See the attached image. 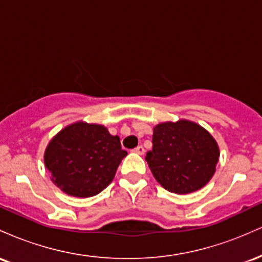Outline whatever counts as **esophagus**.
Wrapping results in <instances>:
<instances>
[{"mask_svg":"<svg viewBox=\"0 0 262 262\" xmlns=\"http://www.w3.org/2000/svg\"><path fill=\"white\" fill-rule=\"evenodd\" d=\"M133 151L137 152V154H139V155H143L144 152H145V149H144L141 145H139V146H137L135 149H133Z\"/></svg>","mask_w":262,"mask_h":262,"instance_id":"1","label":"esophagus"}]
</instances>
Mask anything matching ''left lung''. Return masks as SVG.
Segmentation results:
<instances>
[{
	"instance_id": "left-lung-1",
	"label": "left lung",
	"mask_w": 262,
	"mask_h": 262,
	"mask_svg": "<svg viewBox=\"0 0 262 262\" xmlns=\"http://www.w3.org/2000/svg\"><path fill=\"white\" fill-rule=\"evenodd\" d=\"M218 159L217 143L206 129L179 121L156 125L152 150L145 160L162 187L185 194L202 188L212 179Z\"/></svg>"
}]
</instances>
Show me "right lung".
Masks as SVG:
<instances>
[{"label": "right lung", "instance_id": "1", "mask_svg": "<svg viewBox=\"0 0 262 262\" xmlns=\"http://www.w3.org/2000/svg\"><path fill=\"white\" fill-rule=\"evenodd\" d=\"M127 151L119 137L98 124L79 122L53 138L44 162L53 182L74 197H92L112 182Z\"/></svg>", "mask_w": 262, "mask_h": 262}]
</instances>
